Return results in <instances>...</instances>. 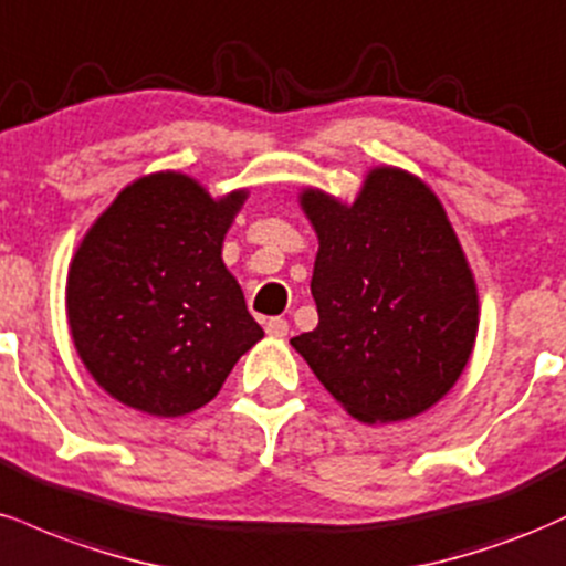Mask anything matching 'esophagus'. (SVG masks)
I'll use <instances>...</instances> for the list:
<instances>
[{
  "label": "esophagus",
  "instance_id": "esophagus-1",
  "mask_svg": "<svg viewBox=\"0 0 566 566\" xmlns=\"http://www.w3.org/2000/svg\"><path fill=\"white\" fill-rule=\"evenodd\" d=\"M264 331H268L272 338L289 336V321H283V317H270V321L264 323Z\"/></svg>",
  "mask_w": 566,
  "mask_h": 566
}]
</instances>
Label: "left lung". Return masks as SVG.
<instances>
[{
	"instance_id": "1",
	"label": "left lung",
	"mask_w": 566,
	"mask_h": 566,
	"mask_svg": "<svg viewBox=\"0 0 566 566\" xmlns=\"http://www.w3.org/2000/svg\"><path fill=\"white\" fill-rule=\"evenodd\" d=\"M321 238L317 328L291 338L357 421L418 416L450 391L476 338V285L442 203L421 179L374 169L352 206L307 190Z\"/></svg>"
}]
</instances>
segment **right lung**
Wrapping results in <instances>:
<instances>
[{
	"mask_svg": "<svg viewBox=\"0 0 566 566\" xmlns=\"http://www.w3.org/2000/svg\"><path fill=\"white\" fill-rule=\"evenodd\" d=\"M245 192L222 201L177 171L137 179L71 262L69 325L95 381L129 408L185 416L214 400L264 331L222 262Z\"/></svg>",
	"mask_w": 566,
	"mask_h": 566,
	"instance_id": "obj_1",
	"label": "right lung"
}]
</instances>
